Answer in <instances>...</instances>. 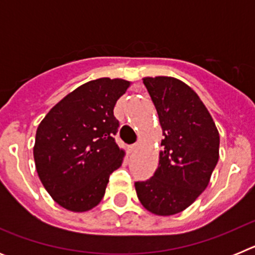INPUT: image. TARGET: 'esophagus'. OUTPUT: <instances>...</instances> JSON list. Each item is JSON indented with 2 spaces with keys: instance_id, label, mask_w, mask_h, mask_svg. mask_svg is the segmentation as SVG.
Returning <instances> with one entry per match:
<instances>
[{
  "instance_id": "34e87169",
  "label": "esophagus",
  "mask_w": 255,
  "mask_h": 255,
  "mask_svg": "<svg viewBox=\"0 0 255 255\" xmlns=\"http://www.w3.org/2000/svg\"><path fill=\"white\" fill-rule=\"evenodd\" d=\"M135 149H136V144H132V145H130V147L128 148V152L132 153V152H135Z\"/></svg>"
}]
</instances>
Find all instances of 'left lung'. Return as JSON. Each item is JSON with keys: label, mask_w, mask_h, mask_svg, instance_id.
Here are the masks:
<instances>
[{"label": "left lung", "mask_w": 255, "mask_h": 255, "mask_svg": "<svg viewBox=\"0 0 255 255\" xmlns=\"http://www.w3.org/2000/svg\"><path fill=\"white\" fill-rule=\"evenodd\" d=\"M164 139L158 168L135 190L145 209L158 216L188 208L208 186L218 162L220 135L198 94L170 76L144 78Z\"/></svg>", "instance_id": "1"}]
</instances>
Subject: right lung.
<instances>
[{"mask_svg":"<svg viewBox=\"0 0 255 255\" xmlns=\"http://www.w3.org/2000/svg\"><path fill=\"white\" fill-rule=\"evenodd\" d=\"M124 79L101 78L67 94L39 124L34 161L38 176L56 203L73 212L96 207L110 175L123 163L114 135L117 100L129 88Z\"/></svg>","mask_w":255,"mask_h":255,"instance_id":"1","label":"right lung"}]
</instances>
